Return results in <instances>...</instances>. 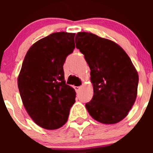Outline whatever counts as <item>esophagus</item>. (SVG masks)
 <instances>
[{"mask_svg":"<svg viewBox=\"0 0 153 153\" xmlns=\"http://www.w3.org/2000/svg\"><path fill=\"white\" fill-rule=\"evenodd\" d=\"M81 86H74V89H75V91H76V92H78V91H79V89H81Z\"/></svg>","mask_w":153,"mask_h":153,"instance_id":"esophagus-1","label":"esophagus"}]
</instances>
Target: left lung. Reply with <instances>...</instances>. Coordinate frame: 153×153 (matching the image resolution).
<instances>
[{"label": "left lung", "instance_id": "1", "mask_svg": "<svg viewBox=\"0 0 153 153\" xmlns=\"http://www.w3.org/2000/svg\"><path fill=\"white\" fill-rule=\"evenodd\" d=\"M75 43L91 70L94 94L85 105L88 112L102 124L120 122L138 93V74L132 61L118 44L92 33L78 32Z\"/></svg>", "mask_w": 153, "mask_h": 153}]
</instances>
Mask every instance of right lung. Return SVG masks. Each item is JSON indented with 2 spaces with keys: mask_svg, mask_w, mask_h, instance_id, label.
<instances>
[{
  "mask_svg": "<svg viewBox=\"0 0 153 153\" xmlns=\"http://www.w3.org/2000/svg\"><path fill=\"white\" fill-rule=\"evenodd\" d=\"M75 33L55 32L27 52L18 77L23 104L34 122L46 129L61 127L75 102V89L66 84L64 66L75 49Z\"/></svg>",
  "mask_w": 153,
  "mask_h": 153,
  "instance_id": "1",
  "label": "right lung"
}]
</instances>
